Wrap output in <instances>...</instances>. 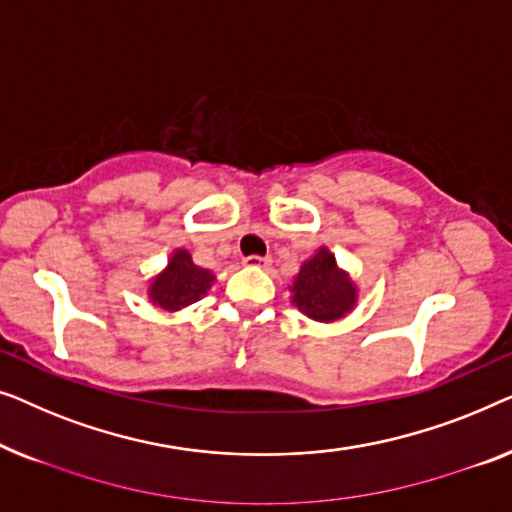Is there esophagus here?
<instances>
[{
    "label": "esophagus",
    "mask_w": 512,
    "mask_h": 512,
    "mask_svg": "<svg viewBox=\"0 0 512 512\" xmlns=\"http://www.w3.org/2000/svg\"><path fill=\"white\" fill-rule=\"evenodd\" d=\"M243 264H246V266H269L271 264V257L248 255V257H243Z\"/></svg>",
    "instance_id": "esophagus-1"
}]
</instances>
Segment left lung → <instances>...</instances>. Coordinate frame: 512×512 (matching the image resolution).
Here are the masks:
<instances>
[{
    "instance_id": "obj_1",
    "label": "left lung",
    "mask_w": 512,
    "mask_h": 512,
    "mask_svg": "<svg viewBox=\"0 0 512 512\" xmlns=\"http://www.w3.org/2000/svg\"><path fill=\"white\" fill-rule=\"evenodd\" d=\"M292 292L299 311L320 322L343 318L355 306V287L336 269L334 255L325 248L301 266Z\"/></svg>"
}]
</instances>
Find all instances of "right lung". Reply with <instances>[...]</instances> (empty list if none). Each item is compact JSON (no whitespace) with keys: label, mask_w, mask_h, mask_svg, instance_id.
Returning <instances> with one entry per match:
<instances>
[{"label":"right lung","mask_w":512,"mask_h":512,"mask_svg":"<svg viewBox=\"0 0 512 512\" xmlns=\"http://www.w3.org/2000/svg\"><path fill=\"white\" fill-rule=\"evenodd\" d=\"M213 283V276L206 269L194 266L190 253L176 250L171 257L167 271L153 280L150 287V299L153 304L167 308V311H178L192 301H197L201 294H206Z\"/></svg>","instance_id":"add662e5"}]
</instances>
